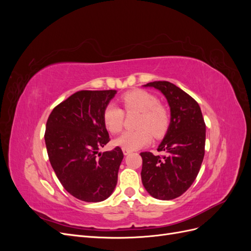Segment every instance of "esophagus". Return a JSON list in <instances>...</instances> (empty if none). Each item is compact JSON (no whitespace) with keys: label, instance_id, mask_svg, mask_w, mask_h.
I'll use <instances>...</instances> for the list:
<instances>
[{"label":"esophagus","instance_id":"1","mask_svg":"<svg viewBox=\"0 0 251 251\" xmlns=\"http://www.w3.org/2000/svg\"><path fill=\"white\" fill-rule=\"evenodd\" d=\"M123 151H124V154H125L126 156L131 153V151H130V150H126V149H123Z\"/></svg>","mask_w":251,"mask_h":251}]
</instances>
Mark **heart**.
I'll use <instances>...</instances> for the list:
<instances>
[{
    "label": "heart",
    "instance_id": "obj_1",
    "mask_svg": "<svg viewBox=\"0 0 251 251\" xmlns=\"http://www.w3.org/2000/svg\"><path fill=\"white\" fill-rule=\"evenodd\" d=\"M126 112H140L136 131H128L115 140L116 146L130 151L147 146L154 137L160 138L170 126L169 112L159 104L157 97L144 90H133L121 96ZM104 126L112 134H118L124 127L125 113L115 103H109L102 113Z\"/></svg>",
    "mask_w": 251,
    "mask_h": 251
}]
</instances>
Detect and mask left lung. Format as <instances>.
Wrapping results in <instances>:
<instances>
[{"instance_id": "left-lung-1", "label": "left lung", "mask_w": 251, "mask_h": 251, "mask_svg": "<svg viewBox=\"0 0 251 251\" xmlns=\"http://www.w3.org/2000/svg\"><path fill=\"white\" fill-rule=\"evenodd\" d=\"M151 87L165 96L171 109V123L155 156L142 157L141 180L147 192L159 200H173L184 194L198 176L204 158L205 126L202 112L192 96L170 81H153Z\"/></svg>"}]
</instances>
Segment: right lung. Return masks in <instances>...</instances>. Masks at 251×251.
I'll list each match as a JSON object with an SVG mask.
<instances>
[{
  "label": "right lung",
  "instance_id": "add662e5",
  "mask_svg": "<svg viewBox=\"0 0 251 251\" xmlns=\"http://www.w3.org/2000/svg\"><path fill=\"white\" fill-rule=\"evenodd\" d=\"M115 90H82L52 110L45 132L51 166L66 191L85 202L112 195L124 159L119 147L103 153L110 141L102 113Z\"/></svg>",
  "mask_w": 251,
  "mask_h": 251
}]
</instances>
